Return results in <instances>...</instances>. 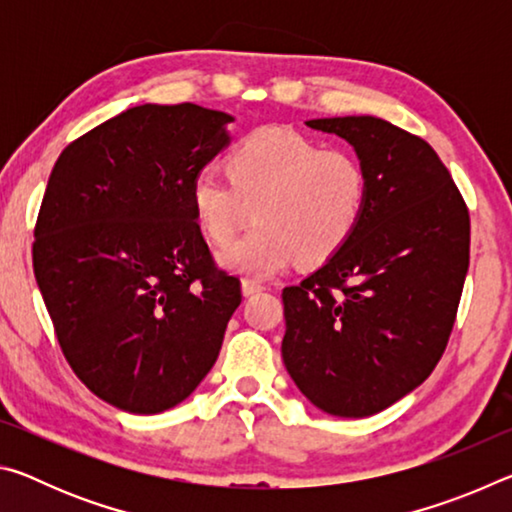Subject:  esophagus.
Segmentation results:
<instances>
[{"label":"esophagus","instance_id":"1","mask_svg":"<svg viewBox=\"0 0 512 512\" xmlns=\"http://www.w3.org/2000/svg\"><path fill=\"white\" fill-rule=\"evenodd\" d=\"M262 289H264L262 284H257V282H253V280H244V282H241V293H244L246 298H248V296H255V293H259Z\"/></svg>","mask_w":512,"mask_h":512}]
</instances>
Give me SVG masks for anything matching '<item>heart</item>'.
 I'll list each match as a JSON object with an SVG mask.
<instances>
[{
	"mask_svg": "<svg viewBox=\"0 0 512 512\" xmlns=\"http://www.w3.org/2000/svg\"><path fill=\"white\" fill-rule=\"evenodd\" d=\"M223 173L198 171L189 201L203 235L225 244L248 221L255 228L219 253L230 271L268 277L334 257L359 230L370 180L357 155L325 149L284 126H262L235 144Z\"/></svg>",
	"mask_w": 512,
	"mask_h": 512,
	"instance_id": "b5f03b06",
	"label": "heart"
}]
</instances>
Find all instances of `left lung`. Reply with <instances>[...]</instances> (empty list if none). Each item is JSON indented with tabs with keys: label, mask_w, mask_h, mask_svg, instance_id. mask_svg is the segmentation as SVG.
I'll list each match as a JSON object with an SVG mask.
<instances>
[{
	"label": "left lung",
	"mask_w": 512,
	"mask_h": 512,
	"mask_svg": "<svg viewBox=\"0 0 512 512\" xmlns=\"http://www.w3.org/2000/svg\"><path fill=\"white\" fill-rule=\"evenodd\" d=\"M352 144L368 171L354 237L282 291V359L300 393L339 418H368L431 375L470 266V214L431 146L391 121L309 119Z\"/></svg>",
	"instance_id": "1"
}]
</instances>
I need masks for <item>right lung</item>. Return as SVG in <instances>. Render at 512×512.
I'll use <instances>...</instances> for the list:
<instances>
[{
    "label": "right lung",
    "mask_w": 512,
    "mask_h": 512,
    "mask_svg": "<svg viewBox=\"0 0 512 512\" xmlns=\"http://www.w3.org/2000/svg\"><path fill=\"white\" fill-rule=\"evenodd\" d=\"M232 121L196 103H144L69 144L51 169L33 271L69 366L121 411L187 400L241 305L189 201Z\"/></svg>",
    "instance_id": "1"
}]
</instances>
